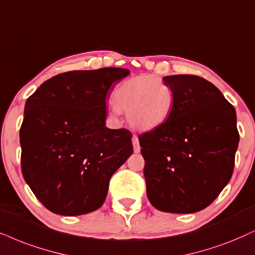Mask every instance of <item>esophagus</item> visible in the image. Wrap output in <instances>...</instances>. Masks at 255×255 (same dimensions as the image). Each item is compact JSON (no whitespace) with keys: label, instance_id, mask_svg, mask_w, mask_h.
<instances>
[{"label":"esophagus","instance_id":"obj_1","mask_svg":"<svg viewBox=\"0 0 255 255\" xmlns=\"http://www.w3.org/2000/svg\"><path fill=\"white\" fill-rule=\"evenodd\" d=\"M133 147H134L135 153H138V151H140V149H141L140 143H138V138H137L136 135H134V136H133Z\"/></svg>","mask_w":255,"mask_h":255}]
</instances>
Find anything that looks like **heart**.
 <instances>
[{
    "instance_id": "b5f03b06",
    "label": "heart",
    "mask_w": 255,
    "mask_h": 255,
    "mask_svg": "<svg viewBox=\"0 0 255 255\" xmlns=\"http://www.w3.org/2000/svg\"><path fill=\"white\" fill-rule=\"evenodd\" d=\"M112 113L127 112L128 122L137 130H153L168 120L174 106L173 90L157 76L140 75L121 82L113 93Z\"/></svg>"
}]
</instances>
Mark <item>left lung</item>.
<instances>
[{
	"mask_svg": "<svg viewBox=\"0 0 255 255\" xmlns=\"http://www.w3.org/2000/svg\"><path fill=\"white\" fill-rule=\"evenodd\" d=\"M174 106L161 127L138 135L147 196L156 209L195 213L233 174L239 143L235 109L213 83L195 75L163 77Z\"/></svg>",
	"mask_w": 255,
	"mask_h": 255,
	"instance_id": "obj_1",
	"label": "left lung"
}]
</instances>
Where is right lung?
Wrapping results in <instances>:
<instances>
[{
	"instance_id": "right-lung-1",
	"label": "right lung",
	"mask_w": 255,
	"mask_h": 255,
	"mask_svg": "<svg viewBox=\"0 0 255 255\" xmlns=\"http://www.w3.org/2000/svg\"><path fill=\"white\" fill-rule=\"evenodd\" d=\"M128 74L124 68L62 73L25 102L22 174L53 213L75 217L101 207L112 175L133 153L129 130L106 127L109 88Z\"/></svg>"
}]
</instances>
